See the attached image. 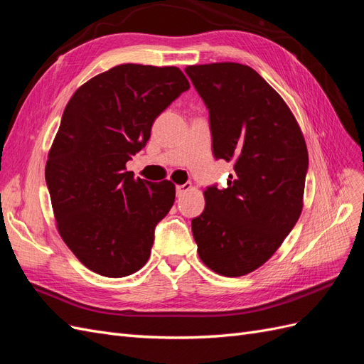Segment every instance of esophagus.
I'll list each match as a JSON object with an SVG mask.
<instances>
[{
	"instance_id": "esophagus-1",
	"label": "esophagus",
	"mask_w": 364,
	"mask_h": 364,
	"mask_svg": "<svg viewBox=\"0 0 364 364\" xmlns=\"http://www.w3.org/2000/svg\"><path fill=\"white\" fill-rule=\"evenodd\" d=\"M191 188H193V185H191V183L178 185V186H176V194H178V197H182L185 193H188Z\"/></svg>"
}]
</instances>
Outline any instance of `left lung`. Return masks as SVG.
<instances>
[{"label":"left lung","mask_w":364,"mask_h":364,"mask_svg":"<svg viewBox=\"0 0 364 364\" xmlns=\"http://www.w3.org/2000/svg\"><path fill=\"white\" fill-rule=\"evenodd\" d=\"M209 109L213 151L234 162L228 188L203 191L191 220L197 252L222 277H245L269 261L304 208L308 150L282 97L247 65L185 68Z\"/></svg>","instance_id":"obj_1"}]
</instances>
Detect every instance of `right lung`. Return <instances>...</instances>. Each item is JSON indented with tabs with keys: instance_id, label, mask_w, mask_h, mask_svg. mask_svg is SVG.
<instances>
[{
	"instance_id": "1",
	"label": "right lung",
	"mask_w": 364,
	"mask_h": 364,
	"mask_svg": "<svg viewBox=\"0 0 364 364\" xmlns=\"http://www.w3.org/2000/svg\"><path fill=\"white\" fill-rule=\"evenodd\" d=\"M188 87L176 67L123 63L83 83L65 107L46 181L65 245L102 277H127L150 257L176 186L135 179L126 162L146 146L156 117Z\"/></svg>"
}]
</instances>
